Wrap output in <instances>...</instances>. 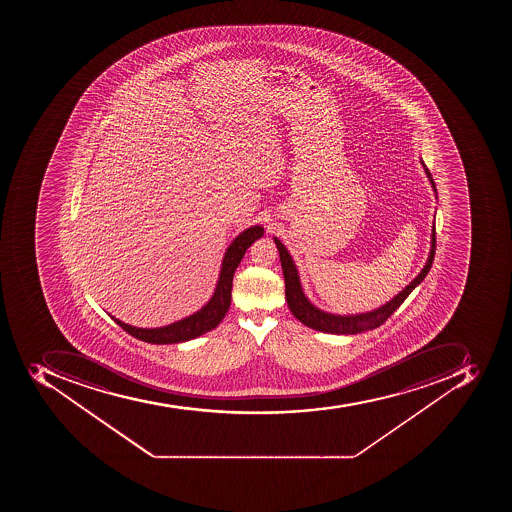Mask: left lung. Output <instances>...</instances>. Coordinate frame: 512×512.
<instances>
[{"mask_svg": "<svg viewBox=\"0 0 512 512\" xmlns=\"http://www.w3.org/2000/svg\"><path fill=\"white\" fill-rule=\"evenodd\" d=\"M421 165L424 166L427 178L431 181L432 189H434L435 195H437L432 174L429 173V169L426 168L423 160H421ZM274 242L277 245L278 253H280V262H282L286 302H288V307H290L294 317L298 318L299 322L312 328V330L323 331V333L357 334L362 333V331L375 330L379 325H383L387 318L391 317L395 310L399 309L400 304L408 298V294L415 290L416 286L426 278L427 272L431 270L432 262H434L435 224L432 226L431 251H429V258H427L426 266L423 267V270L397 296H394L391 301L386 302L384 306L370 310V312L355 315L330 314V312H325V310L315 307L306 298L304 291H302L298 269L294 266L293 258H291L290 253L286 250L285 245L277 237L274 238Z\"/></svg>", "mask_w": 512, "mask_h": 512, "instance_id": "1", "label": "left lung"}]
</instances>
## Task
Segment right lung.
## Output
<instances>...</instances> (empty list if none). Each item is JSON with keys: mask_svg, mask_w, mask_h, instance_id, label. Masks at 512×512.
<instances>
[{"mask_svg": "<svg viewBox=\"0 0 512 512\" xmlns=\"http://www.w3.org/2000/svg\"><path fill=\"white\" fill-rule=\"evenodd\" d=\"M262 235H264V227L253 226L243 230L242 234L230 243L226 254H224V259H222L221 274H219L216 290H214L210 301L206 302L205 306L197 310L195 314L182 318L179 322L171 323V325L161 326V328H137V326L121 322L112 315L110 317L126 333L150 344L186 343L190 339L208 333L221 323L222 318L226 317L230 307V298H232V280H234L235 270L251 243L256 242Z\"/></svg>", "mask_w": 512, "mask_h": 512, "instance_id": "right-lung-1", "label": "right lung"}]
</instances>
